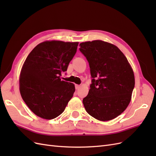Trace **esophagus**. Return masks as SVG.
I'll return each instance as SVG.
<instances>
[{"mask_svg": "<svg viewBox=\"0 0 156 156\" xmlns=\"http://www.w3.org/2000/svg\"><path fill=\"white\" fill-rule=\"evenodd\" d=\"M80 87H81V86L78 85V84H76V85H75V88H76V90H78Z\"/></svg>", "mask_w": 156, "mask_h": 156, "instance_id": "1", "label": "esophagus"}]
</instances>
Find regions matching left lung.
<instances>
[{"label":"left lung","mask_w":156,"mask_h":156,"mask_svg":"<svg viewBox=\"0 0 156 156\" xmlns=\"http://www.w3.org/2000/svg\"><path fill=\"white\" fill-rule=\"evenodd\" d=\"M79 45L93 78L88 95L83 100L84 107L98 120L114 119L131 101L135 87L133 69L123 53L112 44L98 40Z\"/></svg>","instance_id":"left-lung-1"}]
</instances>
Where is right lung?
I'll return each instance as SVG.
<instances>
[{
    "instance_id": "add662e5",
    "label": "right lung",
    "mask_w": 156,
    "mask_h": 156,
    "mask_svg": "<svg viewBox=\"0 0 156 156\" xmlns=\"http://www.w3.org/2000/svg\"><path fill=\"white\" fill-rule=\"evenodd\" d=\"M79 42L45 41L29 53L20 76V90L32 112L41 119H55L64 112L75 90L73 83L61 81L76 53Z\"/></svg>"
}]
</instances>
